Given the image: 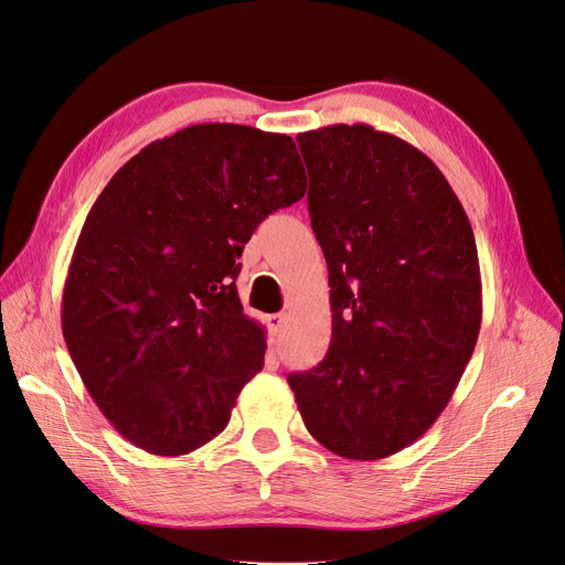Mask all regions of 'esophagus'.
<instances>
[{
	"label": "esophagus",
	"mask_w": 565,
	"mask_h": 565,
	"mask_svg": "<svg viewBox=\"0 0 565 565\" xmlns=\"http://www.w3.org/2000/svg\"><path fill=\"white\" fill-rule=\"evenodd\" d=\"M285 322H287L285 313H270V316H266V324H268L270 334H280L282 328H285Z\"/></svg>",
	"instance_id": "esophagus-1"
}]
</instances>
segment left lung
I'll return each mask as SVG.
<instances>
[{"mask_svg": "<svg viewBox=\"0 0 565 565\" xmlns=\"http://www.w3.org/2000/svg\"><path fill=\"white\" fill-rule=\"evenodd\" d=\"M330 270L332 341L287 377L309 434L384 459L446 409L481 330L473 231L440 169L398 136L332 125L297 136Z\"/></svg>", "mask_w": 565, "mask_h": 565, "instance_id": "left-lung-1", "label": "left lung"}]
</instances>
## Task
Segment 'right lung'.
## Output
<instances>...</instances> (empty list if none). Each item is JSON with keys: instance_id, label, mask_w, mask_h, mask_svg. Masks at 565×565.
Wrapping results in <instances>:
<instances>
[{"instance_id": "obj_1", "label": "right lung", "mask_w": 565, "mask_h": 565, "mask_svg": "<svg viewBox=\"0 0 565 565\" xmlns=\"http://www.w3.org/2000/svg\"><path fill=\"white\" fill-rule=\"evenodd\" d=\"M303 193L287 134L210 122L146 146L94 202L63 287V339L136 448L177 457L228 426L266 353L237 297V256Z\"/></svg>"}]
</instances>
